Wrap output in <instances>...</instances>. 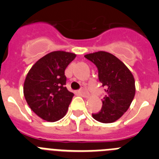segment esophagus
Masks as SVG:
<instances>
[{
    "instance_id": "obj_1",
    "label": "esophagus",
    "mask_w": 159,
    "mask_h": 159,
    "mask_svg": "<svg viewBox=\"0 0 159 159\" xmlns=\"http://www.w3.org/2000/svg\"><path fill=\"white\" fill-rule=\"evenodd\" d=\"M79 93L81 95H83V96H88V92H87V90L85 89V88H81L79 90Z\"/></svg>"
}]
</instances>
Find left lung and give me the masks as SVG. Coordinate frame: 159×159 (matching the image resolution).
I'll return each mask as SVG.
<instances>
[{
  "mask_svg": "<svg viewBox=\"0 0 159 159\" xmlns=\"http://www.w3.org/2000/svg\"><path fill=\"white\" fill-rule=\"evenodd\" d=\"M84 57L96 66L99 80L105 91L102 108L92 114V117L100 123H113L127 111L134 99L133 75L121 60L107 52L91 53Z\"/></svg>",
  "mask_w": 159,
  "mask_h": 159,
  "instance_id": "8db88e82",
  "label": "left lung"
}]
</instances>
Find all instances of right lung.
I'll return each mask as SVG.
<instances>
[{"label":"right lung","instance_id":"right-lung-1","mask_svg":"<svg viewBox=\"0 0 159 159\" xmlns=\"http://www.w3.org/2000/svg\"><path fill=\"white\" fill-rule=\"evenodd\" d=\"M75 54L52 52L40 58L29 70L24 95L29 107L39 117L48 122L62 119L74 94L65 87L64 71Z\"/></svg>","mask_w":159,"mask_h":159}]
</instances>
